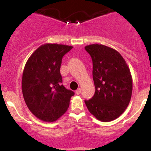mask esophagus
Masks as SVG:
<instances>
[{
  "instance_id": "1",
  "label": "esophagus",
  "mask_w": 151,
  "mask_h": 151,
  "mask_svg": "<svg viewBox=\"0 0 151 151\" xmlns=\"http://www.w3.org/2000/svg\"><path fill=\"white\" fill-rule=\"evenodd\" d=\"M81 92V89H80V88H79V89L76 91V93H77V94H80Z\"/></svg>"
}]
</instances>
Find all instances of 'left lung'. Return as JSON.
Segmentation results:
<instances>
[{"mask_svg":"<svg viewBox=\"0 0 151 151\" xmlns=\"http://www.w3.org/2000/svg\"><path fill=\"white\" fill-rule=\"evenodd\" d=\"M92 60L95 93L85 100L89 111L98 120L108 122L124 112L131 101L133 81L129 67L121 54L103 45L86 46Z\"/></svg>","mask_w":151,"mask_h":151,"instance_id":"8db88e82","label":"left lung"}]
</instances>
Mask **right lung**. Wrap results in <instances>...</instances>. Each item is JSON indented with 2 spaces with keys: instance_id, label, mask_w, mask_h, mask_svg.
<instances>
[{
  "instance_id": "add662e5",
  "label": "right lung",
  "mask_w": 151,
  "mask_h": 151,
  "mask_svg": "<svg viewBox=\"0 0 151 151\" xmlns=\"http://www.w3.org/2000/svg\"><path fill=\"white\" fill-rule=\"evenodd\" d=\"M72 46L47 43L40 46L26 62L22 91L27 108L37 119L57 121L67 111L74 93L62 84V59Z\"/></svg>"
}]
</instances>
